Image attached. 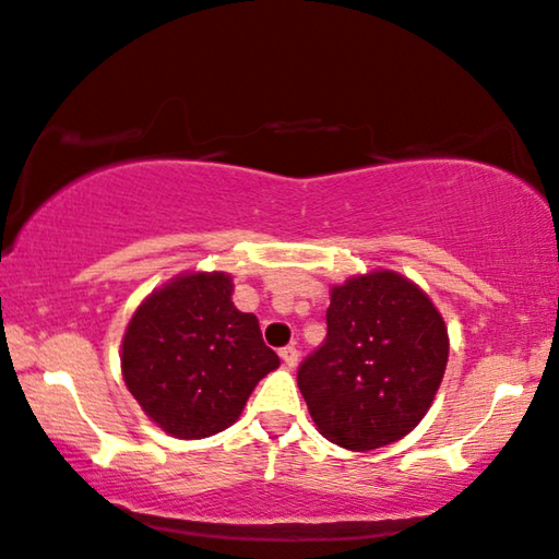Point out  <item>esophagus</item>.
Masks as SVG:
<instances>
[{
	"mask_svg": "<svg viewBox=\"0 0 559 559\" xmlns=\"http://www.w3.org/2000/svg\"><path fill=\"white\" fill-rule=\"evenodd\" d=\"M278 356L283 359V364L288 366V369H294V366L298 364V348L296 346H283Z\"/></svg>",
	"mask_w": 559,
	"mask_h": 559,
	"instance_id": "esophagus-1",
	"label": "esophagus"
}]
</instances>
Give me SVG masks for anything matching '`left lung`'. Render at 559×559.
<instances>
[{"instance_id": "left-lung-1", "label": "left lung", "mask_w": 559, "mask_h": 559, "mask_svg": "<svg viewBox=\"0 0 559 559\" xmlns=\"http://www.w3.org/2000/svg\"><path fill=\"white\" fill-rule=\"evenodd\" d=\"M326 341L298 366L311 419L333 444L369 452L402 439L435 402L447 326L412 281L369 273L331 290Z\"/></svg>"}]
</instances>
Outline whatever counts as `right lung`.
<instances>
[{"instance_id":"add662e5","label":"right lung","mask_w":559,"mask_h":559,"mask_svg":"<svg viewBox=\"0 0 559 559\" xmlns=\"http://www.w3.org/2000/svg\"><path fill=\"white\" fill-rule=\"evenodd\" d=\"M226 273H190L155 290L122 341L130 394L157 427L178 439L218 435L278 356L263 344L253 313L230 301Z\"/></svg>"}]
</instances>
